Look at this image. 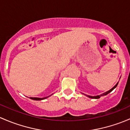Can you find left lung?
<instances>
[{"instance_id": "obj_1", "label": "left lung", "mask_w": 130, "mask_h": 130, "mask_svg": "<svg viewBox=\"0 0 130 130\" xmlns=\"http://www.w3.org/2000/svg\"><path fill=\"white\" fill-rule=\"evenodd\" d=\"M118 84V83H117V84H116V85H115V86L113 87V88H112V89H111L110 90L108 91H106V93H103V94H101V95H99V96H88V97H89V98H93V99H98V98H100L101 97V96H105V95H106V94H108V93H110V92H111L112 91H113V89H114L115 88H116V86H117Z\"/></svg>"}]
</instances>
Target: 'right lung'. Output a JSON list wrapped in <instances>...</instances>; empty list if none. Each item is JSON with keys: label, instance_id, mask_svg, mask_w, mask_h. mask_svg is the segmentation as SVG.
<instances>
[{"label": "right lung", "instance_id": "add662e5", "mask_svg": "<svg viewBox=\"0 0 130 130\" xmlns=\"http://www.w3.org/2000/svg\"><path fill=\"white\" fill-rule=\"evenodd\" d=\"M49 97V96H48ZM47 97L46 98H30V99H32V100H44V99L47 98Z\"/></svg>", "mask_w": 130, "mask_h": 130}]
</instances>
